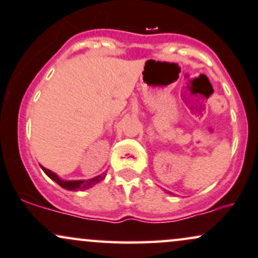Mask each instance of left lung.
I'll return each instance as SVG.
<instances>
[{
    "instance_id": "left-lung-1",
    "label": "left lung",
    "mask_w": 258,
    "mask_h": 258,
    "mask_svg": "<svg viewBox=\"0 0 258 258\" xmlns=\"http://www.w3.org/2000/svg\"><path fill=\"white\" fill-rule=\"evenodd\" d=\"M169 194H170V192H169Z\"/></svg>"
}]
</instances>
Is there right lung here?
<instances>
[{
    "label": "right lung",
    "mask_w": 258,
    "mask_h": 258,
    "mask_svg": "<svg viewBox=\"0 0 258 258\" xmlns=\"http://www.w3.org/2000/svg\"><path fill=\"white\" fill-rule=\"evenodd\" d=\"M42 170L46 173V175L50 176L53 181H56L57 184L59 185V186H62L63 189L66 190H72V191H77V190H85V189H89V187L94 186L95 184L100 183L101 180H103L105 179L106 174L105 173H102L101 175H97L95 176V178H91V179H88V180H63V179H60L58 175L56 174V173H53L52 170L47 169V168L42 167Z\"/></svg>",
    "instance_id": "right-lung-1"
}]
</instances>
